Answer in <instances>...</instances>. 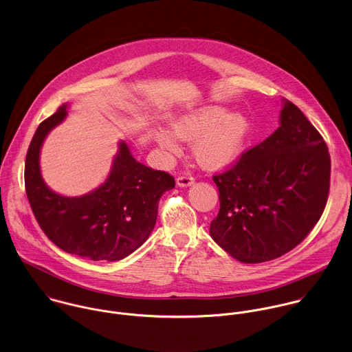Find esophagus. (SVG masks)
Instances as JSON below:
<instances>
[{"mask_svg":"<svg viewBox=\"0 0 352 352\" xmlns=\"http://www.w3.org/2000/svg\"><path fill=\"white\" fill-rule=\"evenodd\" d=\"M195 184V178L190 174H185V175H179L177 178V185L178 186H189Z\"/></svg>","mask_w":352,"mask_h":352,"instance_id":"1","label":"esophagus"}]
</instances>
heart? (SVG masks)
Masks as SVG:
<instances>
[{
  "mask_svg": "<svg viewBox=\"0 0 352 352\" xmlns=\"http://www.w3.org/2000/svg\"><path fill=\"white\" fill-rule=\"evenodd\" d=\"M172 136L167 131L156 132L159 145L170 152L179 151L178 140L192 141V152L199 164L206 168H221L241 155L250 133V121L241 113L226 114L216 106L201 107L171 124Z\"/></svg>",
  "mask_w": 352,
  "mask_h": 352,
  "instance_id": "1",
  "label": "heart"
}]
</instances>
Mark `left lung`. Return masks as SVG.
I'll return each mask as SVG.
<instances>
[{
	"label": "left lung",
	"instance_id": "1",
	"mask_svg": "<svg viewBox=\"0 0 352 352\" xmlns=\"http://www.w3.org/2000/svg\"><path fill=\"white\" fill-rule=\"evenodd\" d=\"M212 179L220 201L213 241L238 261L258 264L288 253L314 228L329 196L331 156L320 132L285 100L280 126Z\"/></svg>",
	"mask_w": 352,
	"mask_h": 352
}]
</instances>
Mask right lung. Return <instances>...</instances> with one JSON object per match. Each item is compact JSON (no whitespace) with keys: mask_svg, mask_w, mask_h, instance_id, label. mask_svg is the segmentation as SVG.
<instances>
[{"mask_svg":"<svg viewBox=\"0 0 352 352\" xmlns=\"http://www.w3.org/2000/svg\"><path fill=\"white\" fill-rule=\"evenodd\" d=\"M67 116L61 106L38 126L30 142L24 185L34 216L46 236L67 253L92 261L125 258L152 232L162 195L175 186L174 177L139 163L121 142L107 181L81 197L52 192L39 171L46 135Z\"/></svg>","mask_w":352,"mask_h":352,"instance_id":"right-lung-1","label":"right lung"}]
</instances>
